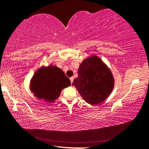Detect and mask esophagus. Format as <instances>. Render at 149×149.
I'll return each mask as SVG.
<instances>
[{"label":"esophagus","instance_id":"34e87169","mask_svg":"<svg viewBox=\"0 0 149 149\" xmlns=\"http://www.w3.org/2000/svg\"><path fill=\"white\" fill-rule=\"evenodd\" d=\"M70 82H71V84H72L73 81H74V77H70Z\"/></svg>","mask_w":149,"mask_h":149}]
</instances>
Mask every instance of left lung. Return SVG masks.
<instances>
[{
	"label": "left lung",
	"instance_id": "1",
	"mask_svg": "<svg viewBox=\"0 0 149 149\" xmlns=\"http://www.w3.org/2000/svg\"><path fill=\"white\" fill-rule=\"evenodd\" d=\"M73 85L90 104H99L104 100L114 87V78L110 70L99 58H88L81 64L78 77Z\"/></svg>",
	"mask_w": 149,
	"mask_h": 149
}]
</instances>
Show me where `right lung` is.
<instances>
[{"instance_id": "obj_1", "label": "right lung", "mask_w": 149, "mask_h": 149, "mask_svg": "<svg viewBox=\"0 0 149 149\" xmlns=\"http://www.w3.org/2000/svg\"><path fill=\"white\" fill-rule=\"evenodd\" d=\"M71 85L61 69L53 65L37 72L31 80V89L35 97L52 102L59 97L62 89Z\"/></svg>"}]
</instances>
